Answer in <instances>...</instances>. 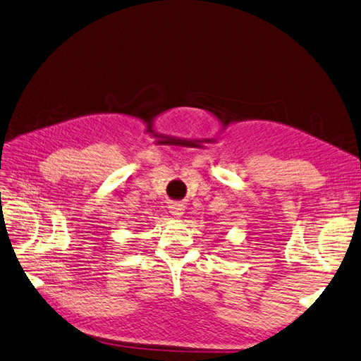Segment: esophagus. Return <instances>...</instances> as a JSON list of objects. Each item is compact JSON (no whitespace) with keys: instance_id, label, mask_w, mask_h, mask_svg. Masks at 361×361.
I'll return each instance as SVG.
<instances>
[{"instance_id":"esophagus-1","label":"esophagus","mask_w":361,"mask_h":361,"mask_svg":"<svg viewBox=\"0 0 361 361\" xmlns=\"http://www.w3.org/2000/svg\"><path fill=\"white\" fill-rule=\"evenodd\" d=\"M169 212L175 216H181L184 214V206L180 204V202H172L169 206Z\"/></svg>"}]
</instances>
